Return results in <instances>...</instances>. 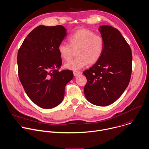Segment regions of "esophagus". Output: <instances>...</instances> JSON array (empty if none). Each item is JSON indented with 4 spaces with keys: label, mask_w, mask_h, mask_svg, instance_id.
I'll return each mask as SVG.
<instances>
[{
    "label": "esophagus",
    "mask_w": 149,
    "mask_h": 149,
    "mask_svg": "<svg viewBox=\"0 0 149 149\" xmlns=\"http://www.w3.org/2000/svg\"><path fill=\"white\" fill-rule=\"evenodd\" d=\"M73 73H74V76H75V77H77L78 75H81L82 74V72L81 71H74Z\"/></svg>",
    "instance_id": "34e87169"
}]
</instances>
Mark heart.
<instances>
[{
	"instance_id": "heart-1",
	"label": "heart",
	"mask_w": 149,
	"mask_h": 149,
	"mask_svg": "<svg viewBox=\"0 0 149 149\" xmlns=\"http://www.w3.org/2000/svg\"><path fill=\"white\" fill-rule=\"evenodd\" d=\"M68 44L61 42L58 51L63 59L68 61L76 51L77 57L65 64L71 70H78L88 64H93L100 59L104 49V40L101 36L95 34L89 30L81 29L68 37Z\"/></svg>"
}]
</instances>
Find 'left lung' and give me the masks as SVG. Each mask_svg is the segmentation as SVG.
Wrapping results in <instances>:
<instances>
[{"label":"left lung","instance_id":"8db88e82","mask_svg":"<svg viewBox=\"0 0 149 149\" xmlns=\"http://www.w3.org/2000/svg\"><path fill=\"white\" fill-rule=\"evenodd\" d=\"M99 30L104 40L101 57L92 67L84 71L87 82L84 87L86 100L100 107L115 102L130 82L132 71L131 48L120 32L111 26Z\"/></svg>","mask_w":149,"mask_h":149}]
</instances>
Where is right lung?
<instances>
[{
  "label": "right lung",
  "mask_w": 149,
  "mask_h": 149,
  "mask_svg": "<svg viewBox=\"0 0 149 149\" xmlns=\"http://www.w3.org/2000/svg\"><path fill=\"white\" fill-rule=\"evenodd\" d=\"M67 36L61 25L38 26L19 49L20 82L30 100L44 109L53 108L63 101L65 85L74 77L71 70L60 71L62 60L58 46Z\"/></svg>",
  "instance_id": "obj_1"
}]
</instances>
